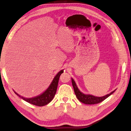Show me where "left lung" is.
I'll return each instance as SVG.
<instances>
[{"mask_svg":"<svg viewBox=\"0 0 131 131\" xmlns=\"http://www.w3.org/2000/svg\"><path fill=\"white\" fill-rule=\"evenodd\" d=\"M71 82H72V84L74 90V93H75L77 98L79 101L82 102V103L86 104H94L101 103V102L103 101L104 100H105L106 98H108L109 96L111 95V94H113L115 91V90H115L112 91L111 93L107 94L106 95H104L101 97H98L92 95L84 94L82 93L78 89V87L76 84V83L75 82V81H74V80L72 78H71Z\"/></svg>","mask_w":131,"mask_h":131,"instance_id":"obj_1","label":"left lung"}]
</instances>
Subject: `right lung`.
<instances>
[{"instance_id":"add662e5","label":"right lung","mask_w":131,"mask_h":131,"mask_svg":"<svg viewBox=\"0 0 131 131\" xmlns=\"http://www.w3.org/2000/svg\"><path fill=\"white\" fill-rule=\"evenodd\" d=\"M63 73V70H61L60 71H59L57 74V75L54 77L52 83H50V86L48 87V88L43 93L40 94V95H38L37 96L33 97V98H27L20 96V95L16 93V92H15V93L17 95L19 96L20 98H21L23 100H24L25 101H26L30 104H32L37 106H45V105L48 104L49 103H50L52 101L54 96H55L58 86L59 78H60L61 74Z\"/></svg>"}]
</instances>
